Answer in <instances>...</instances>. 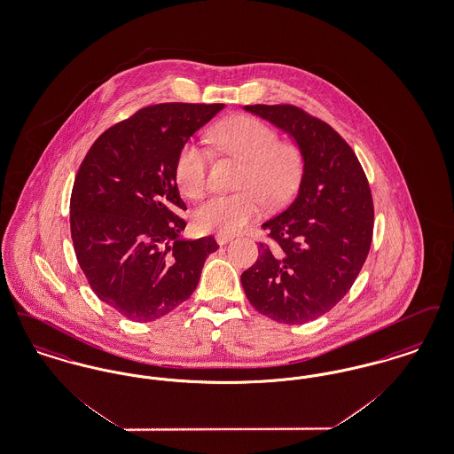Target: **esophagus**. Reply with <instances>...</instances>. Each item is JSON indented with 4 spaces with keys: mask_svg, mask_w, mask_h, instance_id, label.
<instances>
[{
    "mask_svg": "<svg viewBox=\"0 0 454 454\" xmlns=\"http://www.w3.org/2000/svg\"><path fill=\"white\" fill-rule=\"evenodd\" d=\"M231 239H233L231 235H221V233L216 235L217 245H226V243H228V241H231Z\"/></svg>",
    "mask_w": 454,
    "mask_h": 454,
    "instance_id": "esophagus-1",
    "label": "esophagus"
}]
</instances>
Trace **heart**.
I'll return each mask as SVG.
<instances>
[{
	"instance_id": "heart-1",
	"label": "heart",
	"mask_w": 454,
	"mask_h": 454,
	"mask_svg": "<svg viewBox=\"0 0 454 454\" xmlns=\"http://www.w3.org/2000/svg\"><path fill=\"white\" fill-rule=\"evenodd\" d=\"M219 152L243 161L235 194H216L194 211V226L202 233L231 235L259 216L263 200L270 207L286 204L296 194L304 173L301 148L279 141L272 126L254 115H233L206 136ZM207 153L195 143L180 148L175 160V182L180 192L197 199L206 191Z\"/></svg>"
}]
</instances>
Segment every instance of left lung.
I'll use <instances>...</instances> for the list:
<instances>
[{
	"instance_id": "1",
	"label": "left lung",
	"mask_w": 454,
	"mask_h": 454,
	"mask_svg": "<svg viewBox=\"0 0 454 454\" xmlns=\"http://www.w3.org/2000/svg\"><path fill=\"white\" fill-rule=\"evenodd\" d=\"M243 108L296 141L304 173L294 200L262 224L272 243H259L241 286L262 315L306 324L346 296L366 262L374 221L366 173L344 137L302 108Z\"/></svg>"
}]
</instances>
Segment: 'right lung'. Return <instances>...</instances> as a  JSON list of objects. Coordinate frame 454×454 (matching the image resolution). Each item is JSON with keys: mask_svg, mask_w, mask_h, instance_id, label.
<instances>
[{"mask_svg": "<svg viewBox=\"0 0 454 454\" xmlns=\"http://www.w3.org/2000/svg\"><path fill=\"white\" fill-rule=\"evenodd\" d=\"M224 104H158L108 128L74 178L69 223L93 293L132 322L170 313L194 293L213 237L182 239L175 160Z\"/></svg>", "mask_w": 454, "mask_h": 454, "instance_id": "add662e5", "label": "right lung"}]
</instances>
